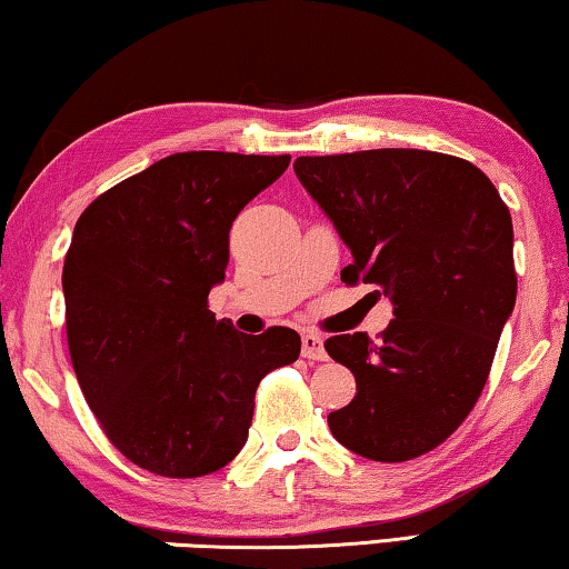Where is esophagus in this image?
I'll use <instances>...</instances> for the list:
<instances>
[{"label":"esophagus","mask_w":569,"mask_h":569,"mask_svg":"<svg viewBox=\"0 0 569 569\" xmlns=\"http://www.w3.org/2000/svg\"><path fill=\"white\" fill-rule=\"evenodd\" d=\"M302 357H306V360H318V362H323L326 357V349H323V339L318 337V333H302Z\"/></svg>","instance_id":"34e87169"}]
</instances>
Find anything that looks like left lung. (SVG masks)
<instances>
[{
  "mask_svg": "<svg viewBox=\"0 0 569 569\" xmlns=\"http://www.w3.org/2000/svg\"><path fill=\"white\" fill-rule=\"evenodd\" d=\"M295 173L352 248L341 282L372 284L393 321L326 339L355 399L331 411L341 446L380 463L430 453L479 401L518 292L512 220L469 160L427 150L298 158Z\"/></svg>",
  "mask_w": 569,
  "mask_h": 569,
  "instance_id": "left-lung-1",
  "label": "left lung"
}]
</instances>
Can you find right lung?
Returning <instances> with one entry per match:
<instances>
[{
  "label": "right lung",
  "mask_w": 569,
  "mask_h": 569,
  "mask_svg": "<svg viewBox=\"0 0 569 569\" xmlns=\"http://www.w3.org/2000/svg\"><path fill=\"white\" fill-rule=\"evenodd\" d=\"M290 154L178 152L100 193L64 259L67 345L106 438L158 477L220 471L246 446L267 372L300 357L298 331L217 321L240 209Z\"/></svg>",
  "instance_id": "1"
}]
</instances>
